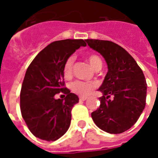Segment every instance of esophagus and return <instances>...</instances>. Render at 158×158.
<instances>
[{"instance_id": "1", "label": "esophagus", "mask_w": 158, "mask_h": 158, "mask_svg": "<svg viewBox=\"0 0 158 158\" xmlns=\"http://www.w3.org/2000/svg\"><path fill=\"white\" fill-rule=\"evenodd\" d=\"M79 99V101H81V102H84V101H85V100L87 99V97H85V96H80Z\"/></svg>"}]
</instances>
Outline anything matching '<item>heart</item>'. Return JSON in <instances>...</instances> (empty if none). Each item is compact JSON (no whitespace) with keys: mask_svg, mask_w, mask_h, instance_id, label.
I'll return each instance as SVG.
<instances>
[{"mask_svg":"<svg viewBox=\"0 0 158 158\" xmlns=\"http://www.w3.org/2000/svg\"><path fill=\"white\" fill-rule=\"evenodd\" d=\"M87 60L89 62L93 69L96 70H99L102 66V62L99 56L96 54H89L87 56ZM75 58L74 56H69V58L66 60L64 66H63V75L65 78L69 79L73 74V64H74ZM96 87V83L92 82H85V81H79L76 80L70 85V89L73 92L75 93L77 95L80 96H86L89 95L95 89Z\"/></svg>","mask_w":158,"mask_h":158,"instance_id":"b5f03b06","label":"heart"}]
</instances>
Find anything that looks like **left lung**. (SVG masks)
<instances>
[{
  "label": "left lung",
  "instance_id": "1",
  "mask_svg": "<svg viewBox=\"0 0 158 158\" xmlns=\"http://www.w3.org/2000/svg\"><path fill=\"white\" fill-rule=\"evenodd\" d=\"M89 47L98 52L108 67L99 90L100 106L91 113L97 127L110 134L130 129L146 106V81L142 70L126 50L109 40H86Z\"/></svg>",
  "mask_w": 158,
  "mask_h": 158
}]
</instances>
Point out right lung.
Instances as JSON below:
<instances>
[{"label":"right lung","instance_id":"obj_1","mask_svg":"<svg viewBox=\"0 0 158 158\" xmlns=\"http://www.w3.org/2000/svg\"><path fill=\"white\" fill-rule=\"evenodd\" d=\"M86 40L54 41L34 58L26 71L20 91L23 118L34 135L46 141L62 137L71 123V111L79 97L65 86L63 66L66 60ZM61 92L63 99H56Z\"/></svg>","mask_w":158,"mask_h":158}]
</instances>
